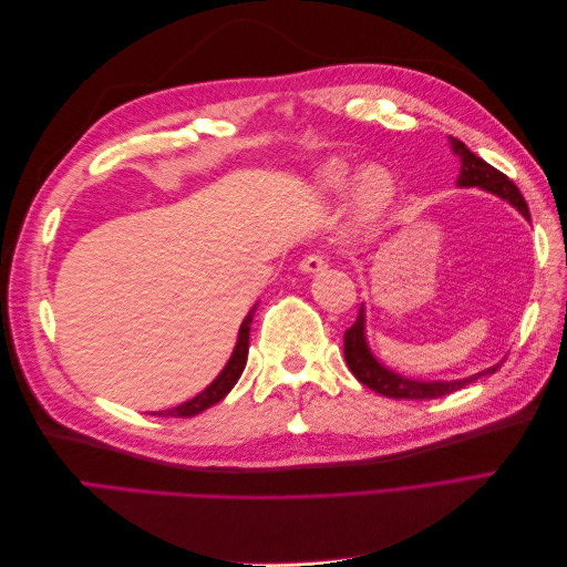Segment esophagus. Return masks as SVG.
Returning <instances> with one entry per match:
<instances>
[{"label": "esophagus", "mask_w": 567, "mask_h": 567, "mask_svg": "<svg viewBox=\"0 0 567 567\" xmlns=\"http://www.w3.org/2000/svg\"><path fill=\"white\" fill-rule=\"evenodd\" d=\"M326 265V255H321V252H310V255H305L302 260H300V271H305V274H319Z\"/></svg>", "instance_id": "esophagus-1"}]
</instances>
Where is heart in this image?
<instances>
[{"mask_svg": "<svg viewBox=\"0 0 567 567\" xmlns=\"http://www.w3.org/2000/svg\"><path fill=\"white\" fill-rule=\"evenodd\" d=\"M352 184V169L342 161H329L317 173V186L323 194H342ZM392 198V179L381 167H369L354 184V205L362 217H375Z\"/></svg>", "mask_w": 567, "mask_h": 567, "instance_id": "b5f03b06", "label": "heart"}]
</instances>
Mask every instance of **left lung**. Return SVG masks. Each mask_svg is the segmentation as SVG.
<instances>
[{"label": "left lung", "instance_id": "left-lung-1", "mask_svg": "<svg viewBox=\"0 0 567 567\" xmlns=\"http://www.w3.org/2000/svg\"><path fill=\"white\" fill-rule=\"evenodd\" d=\"M450 144L461 163L456 186L485 188V192L508 200L525 219H529V208L516 184H513L504 173H499V169L492 167L480 156H475L466 144L454 140V136H450ZM346 362L359 383H364L367 388L383 394V398H394V400H435V398H442V394L466 388L468 383L483 379V375H492L502 367L499 362L461 381H411L406 375H400L390 371L388 367H383L369 350V342L364 336V307L359 310L357 321L346 331Z\"/></svg>", "mask_w": 567, "mask_h": 567}]
</instances>
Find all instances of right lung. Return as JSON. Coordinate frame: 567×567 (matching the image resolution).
I'll use <instances>...</instances> for the list:
<instances>
[{"label":"right lung","instance_id":"1","mask_svg":"<svg viewBox=\"0 0 567 567\" xmlns=\"http://www.w3.org/2000/svg\"><path fill=\"white\" fill-rule=\"evenodd\" d=\"M257 310V305H252V310L246 315L241 329H238V340H236V348L229 357L227 367L219 371L217 379L205 388L200 394H196L194 400H188L179 406L173 409H165V411H151L153 416H173V419H188V416H196L200 411H205L208 406L217 404L219 400H225L229 390L236 385V381L241 379V373L246 369V359H248V342H250V323H252V315Z\"/></svg>","mask_w":567,"mask_h":567}]
</instances>
